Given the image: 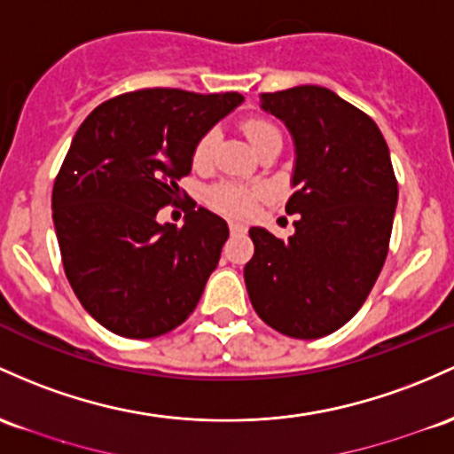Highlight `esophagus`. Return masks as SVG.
<instances>
[{
	"instance_id": "obj_1",
	"label": "esophagus",
	"mask_w": 454,
	"mask_h": 454,
	"mask_svg": "<svg viewBox=\"0 0 454 454\" xmlns=\"http://www.w3.org/2000/svg\"><path fill=\"white\" fill-rule=\"evenodd\" d=\"M228 226H231L232 235H243V232L247 231V228L243 226V223H239V222H231V223H228Z\"/></svg>"
}]
</instances>
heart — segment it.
I'll return each mask as SVG.
<instances>
[{
    "label": "heart",
    "instance_id": "1",
    "mask_svg": "<svg viewBox=\"0 0 454 454\" xmlns=\"http://www.w3.org/2000/svg\"><path fill=\"white\" fill-rule=\"evenodd\" d=\"M243 136L247 137V142L252 144L254 151H261L262 146H267L269 142H276L282 136L278 131V127L271 121L261 116H250L241 122ZM213 148H215V133L207 131L198 137L196 146H193V166L196 168H207L208 161L213 157ZM262 189L254 185H243V183L235 181H223L217 185L208 187L204 193V200L211 208H215L217 213H223L228 217H247L252 215L256 204L261 202Z\"/></svg>",
    "mask_w": 454,
    "mask_h": 454
}]
</instances>
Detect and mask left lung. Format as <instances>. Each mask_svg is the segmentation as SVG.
Here are the masks:
<instances>
[{"instance_id": "left-lung-1", "label": "left lung", "mask_w": 454, "mask_h": 454, "mask_svg": "<svg viewBox=\"0 0 454 454\" xmlns=\"http://www.w3.org/2000/svg\"><path fill=\"white\" fill-rule=\"evenodd\" d=\"M262 109L295 139L288 215L295 235L250 228L243 278L256 315L284 336L312 340L340 330L366 301L386 262L398 183L380 127L332 90L262 94Z\"/></svg>"}]
</instances>
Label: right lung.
<instances>
[{"instance_id":"add662e5","label":"right lung","mask_w":454,"mask_h":454,"mask_svg":"<svg viewBox=\"0 0 454 454\" xmlns=\"http://www.w3.org/2000/svg\"><path fill=\"white\" fill-rule=\"evenodd\" d=\"M241 101L144 88L101 103L74 133L53 183V223L74 295L109 332L157 338L196 310L228 226L192 198L181 228L157 213L181 200L198 137Z\"/></svg>"}]
</instances>
